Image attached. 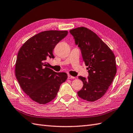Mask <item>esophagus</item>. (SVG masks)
Here are the masks:
<instances>
[{"label": "esophagus", "instance_id": "obj_1", "mask_svg": "<svg viewBox=\"0 0 133 133\" xmlns=\"http://www.w3.org/2000/svg\"><path fill=\"white\" fill-rule=\"evenodd\" d=\"M75 78V77H73V76H72L71 75H68V79H74Z\"/></svg>", "mask_w": 133, "mask_h": 133}]
</instances>
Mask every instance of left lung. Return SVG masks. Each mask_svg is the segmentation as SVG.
<instances>
[{
  "label": "left lung",
  "instance_id": "8db88e82",
  "mask_svg": "<svg viewBox=\"0 0 133 133\" xmlns=\"http://www.w3.org/2000/svg\"><path fill=\"white\" fill-rule=\"evenodd\" d=\"M69 32L81 50L89 73L87 78L78 76L84 85L78 96L88 101H95L106 93L116 76L115 56L107 44L87 28L78 27Z\"/></svg>",
  "mask_w": 133,
  "mask_h": 133
}]
</instances>
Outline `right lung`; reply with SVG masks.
<instances>
[{"mask_svg": "<svg viewBox=\"0 0 133 133\" xmlns=\"http://www.w3.org/2000/svg\"><path fill=\"white\" fill-rule=\"evenodd\" d=\"M67 31H46L31 37L19 49L15 75L22 90L40 104L51 101L57 96L68 76L50 69L46 60L54 58L56 44L68 35Z\"/></svg>", "mask_w": 133, "mask_h": 133, "instance_id": "right-lung-1", "label": "right lung"}]
</instances>
